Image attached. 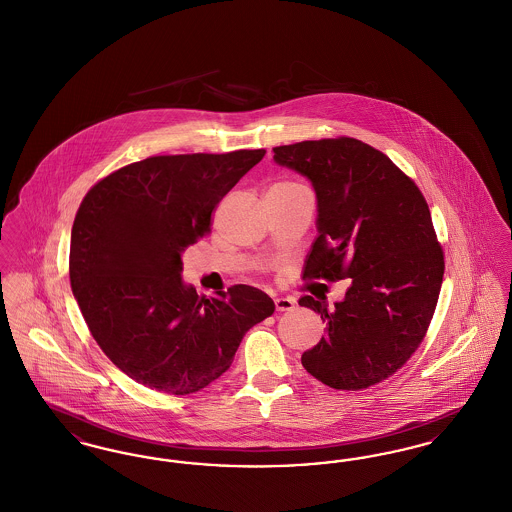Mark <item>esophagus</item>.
<instances>
[{"instance_id":"1","label":"esophagus","mask_w":512,"mask_h":512,"mask_svg":"<svg viewBox=\"0 0 512 512\" xmlns=\"http://www.w3.org/2000/svg\"><path fill=\"white\" fill-rule=\"evenodd\" d=\"M274 307H276V311H292L295 303H293V299H290V297H276L274 299Z\"/></svg>"}]
</instances>
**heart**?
I'll return each instance as SVG.
<instances>
[{
    "label": "heart",
    "instance_id": "b5f03b06",
    "mask_svg": "<svg viewBox=\"0 0 512 512\" xmlns=\"http://www.w3.org/2000/svg\"><path fill=\"white\" fill-rule=\"evenodd\" d=\"M276 186H295V184H290V182H280V184H276ZM276 186H272V188H276Z\"/></svg>",
    "mask_w": 512,
    "mask_h": 512
}]
</instances>
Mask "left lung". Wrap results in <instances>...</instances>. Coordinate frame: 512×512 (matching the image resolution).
<instances>
[{
  "label": "left lung",
  "instance_id": "obj_1",
  "mask_svg": "<svg viewBox=\"0 0 512 512\" xmlns=\"http://www.w3.org/2000/svg\"><path fill=\"white\" fill-rule=\"evenodd\" d=\"M272 151L317 194L318 236L303 278H351L332 309L326 297L299 299L326 322L301 363L334 390H365L409 361L434 317L445 263L428 203L388 155L361 140Z\"/></svg>",
  "mask_w": 512,
  "mask_h": 512
}]
</instances>
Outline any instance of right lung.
I'll list each match as a JSON object with an SVG mask.
<instances>
[{
  "instance_id": "add662e5",
  "label": "right lung",
  "mask_w": 512,
  "mask_h": 512,
  "mask_svg": "<svg viewBox=\"0 0 512 512\" xmlns=\"http://www.w3.org/2000/svg\"><path fill=\"white\" fill-rule=\"evenodd\" d=\"M263 157L265 149L149 157L82 199L71 232L74 299L103 353L138 384L171 395L209 386L245 332L274 313L253 286L201 297L182 280V253L211 232L220 199Z\"/></svg>"
}]
</instances>
